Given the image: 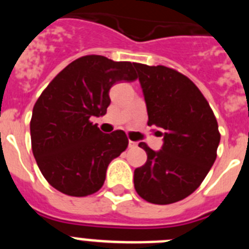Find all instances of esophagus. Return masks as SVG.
Listing matches in <instances>:
<instances>
[{
    "mask_svg": "<svg viewBox=\"0 0 249 249\" xmlns=\"http://www.w3.org/2000/svg\"><path fill=\"white\" fill-rule=\"evenodd\" d=\"M137 146V142H133V141H129L128 142V147L129 148H133V147Z\"/></svg>",
    "mask_w": 249,
    "mask_h": 249,
    "instance_id": "1",
    "label": "esophagus"
}]
</instances>
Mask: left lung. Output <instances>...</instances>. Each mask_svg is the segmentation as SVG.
<instances>
[{
  "label": "left lung",
  "instance_id": "1",
  "mask_svg": "<svg viewBox=\"0 0 249 249\" xmlns=\"http://www.w3.org/2000/svg\"><path fill=\"white\" fill-rule=\"evenodd\" d=\"M143 92L148 126L163 137L160 151L144 142L146 163L135 169L133 183L149 203L186 198L202 183L217 157L221 135L210 105L184 74L164 66L133 63Z\"/></svg>",
  "mask_w": 249,
  "mask_h": 249
}]
</instances>
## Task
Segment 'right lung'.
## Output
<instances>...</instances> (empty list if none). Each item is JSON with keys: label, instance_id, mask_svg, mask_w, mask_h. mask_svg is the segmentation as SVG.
<instances>
[{"label": "right lung", "instance_id": "obj_1", "mask_svg": "<svg viewBox=\"0 0 249 249\" xmlns=\"http://www.w3.org/2000/svg\"><path fill=\"white\" fill-rule=\"evenodd\" d=\"M136 78L131 62L91 54L70 63L46 87L32 111L31 143L53 188L85 197L103 186L107 167L128 140L123 131L103 133L89 120L106 114L112 86Z\"/></svg>", "mask_w": 249, "mask_h": 249}]
</instances>
